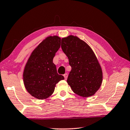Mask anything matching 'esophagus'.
<instances>
[{
    "label": "esophagus",
    "mask_w": 130,
    "mask_h": 130,
    "mask_svg": "<svg viewBox=\"0 0 130 130\" xmlns=\"http://www.w3.org/2000/svg\"><path fill=\"white\" fill-rule=\"evenodd\" d=\"M63 76H64V78H65V80H67V78H68V74L65 73V74H63Z\"/></svg>",
    "instance_id": "34e87169"
}]
</instances>
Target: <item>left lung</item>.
I'll list each match as a JSON object with an SVG mask.
<instances>
[{
	"label": "left lung",
	"mask_w": 130,
	"mask_h": 130,
	"mask_svg": "<svg viewBox=\"0 0 130 130\" xmlns=\"http://www.w3.org/2000/svg\"><path fill=\"white\" fill-rule=\"evenodd\" d=\"M61 48L72 67L67 83L74 93L83 98L91 96L100 88L103 73L91 47L77 37L61 39Z\"/></svg>",
	"instance_id": "8db88e82"
}]
</instances>
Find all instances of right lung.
Instances as JSON below:
<instances>
[{
  "instance_id": "obj_1",
  "label": "right lung",
  "mask_w": 130,
  "mask_h": 130,
  "mask_svg": "<svg viewBox=\"0 0 130 130\" xmlns=\"http://www.w3.org/2000/svg\"><path fill=\"white\" fill-rule=\"evenodd\" d=\"M60 45L59 37H47L33 50L26 63L23 74L24 84L28 93L38 99L49 98L56 84L64 79L57 73L53 62Z\"/></svg>"
}]
</instances>
